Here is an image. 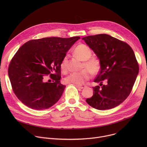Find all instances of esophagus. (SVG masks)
Segmentation results:
<instances>
[{
    "label": "esophagus",
    "mask_w": 147,
    "mask_h": 147,
    "mask_svg": "<svg viewBox=\"0 0 147 147\" xmlns=\"http://www.w3.org/2000/svg\"><path fill=\"white\" fill-rule=\"evenodd\" d=\"M76 86H77L78 88H80V89H82V88H85V87H86V86L85 84H81V85H80V84H77Z\"/></svg>",
    "instance_id": "1"
}]
</instances>
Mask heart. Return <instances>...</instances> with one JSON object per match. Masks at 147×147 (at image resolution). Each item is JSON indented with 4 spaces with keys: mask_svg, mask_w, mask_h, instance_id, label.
<instances>
[{
    "mask_svg": "<svg viewBox=\"0 0 147 147\" xmlns=\"http://www.w3.org/2000/svg\"><path fill=\"white\" fill-rule=\"evenodd\" d=\"M74 55L83 61L82 70L78 72L70 73L65 78L66 82L69 84H81L85 81L88 80L91 77V73L96 74L100 69V63L99 59L91 57L92 51L91 49L86 45L80 44L77 45L74 50ZM68 56L66 55L62 59L60 63V69L61 71L66 73L68 71Z\"/></svg>",
    "mask_w": 147,
    "mask_h": 147,
    "instance_id": "1",
    "label": "heart"
}]
</instances>
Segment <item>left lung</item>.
Wrapping results in <instances>:
<instances>
[{
    "instance_id": "left-lung-1",
    "label": "left lung",
    "mask_w": 147,
    "mask_h": 147,
    "mask_svg": "<svg viewBox=\"0 0 147 147\" xmlns=\"http://www.w3.org/2000/svg\"><path fill=\"white\" fill-rule=\"evenodd\" d=\"M86 44L98 57L100 70L94 80L99 86L92 87V96L86 102L98 110L110 109L119 105L130 95L139 66L131 47L108 34L84 37ZM106 81L107 85H103Z\"/></svg>"
}]
</instances>
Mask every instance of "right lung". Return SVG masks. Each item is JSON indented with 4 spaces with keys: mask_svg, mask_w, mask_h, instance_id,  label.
Segmentation results:
<instances>
[{
    "mask_svg": "<svg viewBox=\"0 0 147 147\" xmlns=\"http://www.w3.org/2000/svg\"><path fill=\"white\" fill-rule=\"evenodd\" d=\"M79 39H32L18 49L10 61L8 74L12 90L21 102L31 109L43 110L59 100L66 87L60 81V63ZM47 75L52 82L45 81Z\"/></svg>",
    "mask_w": 147,
    "mask_h": 147,
    "instance_id": "right-lung-1",
    "label": "right lung"
}]
</instances>
